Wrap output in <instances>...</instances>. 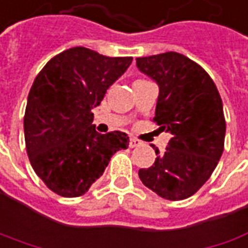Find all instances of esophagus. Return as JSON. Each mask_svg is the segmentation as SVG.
Returning a JSON list of instances; mask_svg holds the SVG:
<instances>
[{
    "mask_svg": "<svg viewBox=\"0 0 248 248\" xmlns=\"http://www.w3.org/2000/svg\"><path fill=\"white\" fill-rule=\"evenodd\" d=\"M139 145H141V141H140V140H137V139H130V140H129V147H130V148H135V147H139Z\"/></svg>",
    "mask_w": 248,
    "mask_h": 248,
    "instance_id": "34e87169",
    "label": "esophagus"
}]
</instances>
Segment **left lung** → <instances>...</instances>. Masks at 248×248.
I'll list each match as a JSON object with an SVG mask.
<instances>
[{"mask_svg": "<svg viewBox=\"0 0 248 248\" xmlns=\"http://www.w3.org/2000/svg\"><path fill=\"white\" fill-rule=\"evenodd\" d=\"M137 68L159 86L155 121L172 137L153 167L139 170L143 185L162 199L185 200L210 179L223 153L226 122L211 76L187 57L164 52L137 58Z\"/></svg>", "mask_w": 248, "mask_h": 248, "instance_id": "obj_1", "label": "left lung"}]
</instances>
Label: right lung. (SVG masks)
Here are the masks:
<instances>
[{
	"instance_id": "add662e5",
	"label": "right lung",
	"mask_w": 248,
	"mask_h": 248,
	"mask_svg": "<svg viewBox=\"0 0 248 248\" xmlns=\"http://www.w3.org/2000/svg\"><path fill=\"white\" fill-rule=\"evenodd\" d=\"M132 61L73 47L51 58L33 81L23 118L26 151L38 178L58 196H83L111 156L127 148L126 133L95 132L93 108Z\"/></svg>"
}]
</instances>
